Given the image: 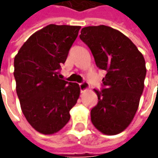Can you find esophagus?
Segmentation results:
<instances>
[{
  "instance_id": "1",
  "label": "esophagus",
  "mask_w": 158,
  "mask_h": 158,
  "mask_svg": "<svg viewBox=\"0 0 158 158\" xmlns=\"http://www.w3.org/2000/svg\"><path fill=\"white\" fill-rule=\"evenodd\" d=\"M79 88H80L81 92H85V90H88V89H89V84L87 82L81 83V84H79Z\"/></svg>"
}]
</instances>
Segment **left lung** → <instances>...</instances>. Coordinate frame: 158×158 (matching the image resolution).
Segmentation results:
<instances>
[{
	"mask_svg": "<svg viewBox=\"0 0 158 158\" xmlns=\"http://www.w3.org/2000/svg\"><path fill=\"white\" fill-rule=\"evenodd\" d=\"M79 38L90 49L96 66L106 71L104 89H94L98 103L90 112L91 122L104 135L119 134L138 109L146 74L145 58L127 36L108 26L85 27Z\"/></svg>",
	"mask_w": 158,
	"mask_h": 158,
	"instance_id": "1",
	"label": "left lung"
}]
</instances>
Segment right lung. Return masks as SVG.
<instances>
[{
  "label": "right lung",
  "mask_w": 158,
  "mask_h": 158,
  "mask_svg": "<svg viewBox=\"0 0 158 158\" xmlns=\"http://www.w3.org/2000/svg\"><path fill=\"white\" fill-rule=\"evenodd\" d=\"M80 26L49 24L27 40L14 58L16 90L23 115L36 131L52 135L68 123L80 95L77 83L60 79V68Z\"/></svg>",
  "instance_id": "1"
}]
</instances>
